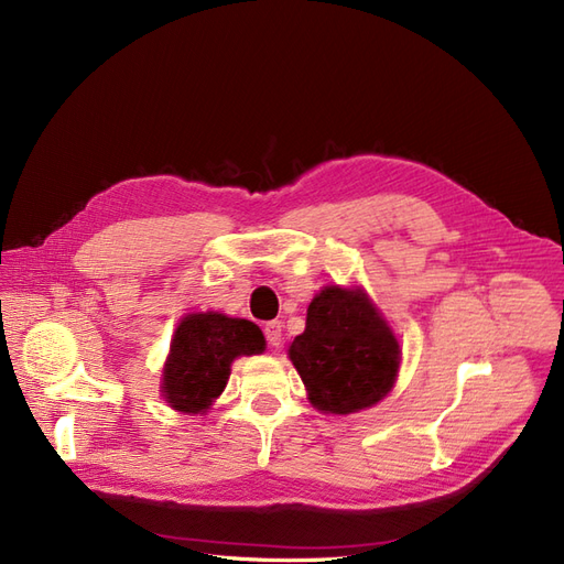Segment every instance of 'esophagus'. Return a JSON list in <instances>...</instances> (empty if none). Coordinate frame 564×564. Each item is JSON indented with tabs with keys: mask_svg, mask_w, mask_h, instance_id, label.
I'll use <instances>...</instances> for the list:
<instances>
[{
	"mask_svg": "<svg viewBox=\"0 0 564 564\" xmlns=\"http://www.w3.org/2000/svg\"><path fill=\"white\" fill-rule=\"evenodd\" d=\"M264 337H267L271 349H281V344H283V325H281V321L264 323Z\"/></svg>",
	"mask_w": 564,
	"mask_h": 564,
	"instance_id": "obj_1",
	"label": "esophagus"
}]
</instances>
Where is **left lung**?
<instances>
[{"instance_id":"left-lung-1","label":"left lung","mask_w":564,"mask_h":564,"mask_svg":"<svg viewBox=\"0 0 564 564\" xmlns=\"http://www.w3.org/2000/svg\"><path fill=\"white\" fill-rule=\"evenodd\" d=\"M308 401L325 414L377 405L401 368V347L362 288L325 285L306 308V328L288 349Z\"/></svg>"}]
</instances>
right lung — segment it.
Segmentation results:
<instances>
[{
    "mask_svg": "<svg viewBox=\"0 0 564 564\" xmlns=\"http://www.w3.org/2000/svg\"><path fill=\"white\" fill-rule=\"evenodd\" d=\"M264 347V335L252 321L217 312L189 314L173 335L161 393L177 412L204 414L225 391L234 358L262 354Z\"/></svg>",
    "mask_w": 564,
    "mask_h": 564,
    "instance_id": "add662e5",
    "label": "right lung"
}]
</instances>
